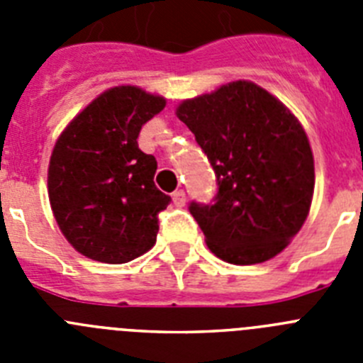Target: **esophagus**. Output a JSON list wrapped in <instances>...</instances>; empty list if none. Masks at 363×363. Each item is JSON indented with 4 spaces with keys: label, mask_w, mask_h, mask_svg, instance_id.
Wrapping results in <instances>:
<instances>
[{
    "label": "esophagus",
    "mask_w": 363,
    "mask_h": 363,
    "mask_svg": "<svg viewBox=\"0 0 363 363\" xmlns=\"http://www.w3.org/2000/svg\"><path fill=\"white\" fill-rule=\"evenodd\" d=\"M172 203H174V207H184V205H185V192L184 191L172 192Z\"/></svg>",
    "instance_id": "34e87169"
}]
</instances>
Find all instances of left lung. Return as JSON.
<instances>
[{"label":"left lung","mask_w":363,"mask_h":363,"mask_svg":"<svg viewBox=\"0 0 363 363\" xmlns=\"http://www.w3.org/2000/svg\"><path fill=\"white\" fill-rule=\"evenodd\" d=\"M176 114L216 174L213 201L189 205L211 251L234 265L274 258L301 229L313 200L314 160L303 127L251 82L185 99Z\"/></svg>","instance_id":"obj_1"}]
</instances>
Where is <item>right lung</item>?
<instances>
[{"label":"right lung","instance_id":"obj_1","mask_svg":"<svg viewBox=\"0 0 363 363\" xmlns=\"http://www.w3.org/2000/svg\"><path fill=\"white\" fill-rule=\"evenodd\" d=\"M162 96L114 86L83 108L54 145L49 200L70 245L104 264H127L156 243L158 214L171 203L154 185L158 163L138 147Z\"/></svg>","mask_w":363,"mask_h":363}]
</instances>
